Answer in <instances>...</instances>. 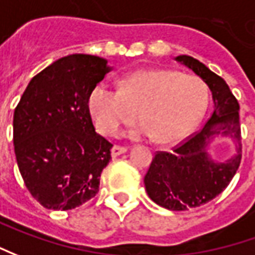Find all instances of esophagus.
Instances as JSON below:
<instances>
[{
  "mask_svg": "<svg viewBox=\"0 0 255 255\" xmlns=\"http://www.w3.org/2000/svg\"><path fill=\"white\" fill-rule=\"evenodd\" d=\"M124 152H127V148L126 146H121V145H114L113 149H111V155L113 156H119V155L124 154Z\"/></svg>",
  "mask_w": 255,
  "mask_h": 255,
  "instance_id": "34e87169",
  "label": "esophagus"
}]
</instances>
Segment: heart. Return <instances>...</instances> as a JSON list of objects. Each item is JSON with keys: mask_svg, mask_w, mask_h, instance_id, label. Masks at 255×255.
Returning <instances> with one entry per match:
<instances>
[{"mask_svg": "<svg viewBox=\"0 0 255 255\" xmlns=\"http://www.w3.org/2000/svg\"><path fill=\"white\" fill-rule=\"evenodd\" d=\"M209 101L206 83L175 70L149 69L127 76L120 90L97 84L89 94L87 107L96 129L107 136L142 120L138 132L155 135L162 144L175 142L188 134L205 114Z\"/></svg>", "mask_w": 255, "mask_h": 255, "instance_id": "1", "label": "heart"}]
</instances>
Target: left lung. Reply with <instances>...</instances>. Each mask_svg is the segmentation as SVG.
I'll list each match as a JSON object with an SVG mask.
<instances>
[{
	"mask_svg": "<svg viewBox=\"0 0 255 255\" xmlns=\"http://www.w3.org/2000/svg\"><path fill=\"white\" fill-rule=\"evenodd\" d=\"M175 60L202 77L215 101V110L206 124L173 146L171 152L156 151L145 173L148 196L159 206L180 212L205 205L227 188L242 161V127L239 101L223 79L192 56L182 55ZM215 136L232 137L238 144V155L223 164L210 160L206 148Z\"/></svg>",
	"mask_w": 255,
	"mask_h": 255,
	"instance_id": "8db88e82",
	"label": "left lung"
}]
</instances>
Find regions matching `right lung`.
Returning a JSON list of instances; mask_svg holds the SVG:
<instances>
[{
  "instance_id": "1",
  "label": "right lung",
  "mask_w": 255,
  "mask_h": 255,
  "mask_svg": "<svg viewBox=\"0 0 255 255\" xmlns=\"http://www.w3.org/2000/svg\"><path fill=\"white\" fill-rule=\"evenodd\" d=\"M107 60L70 55L32 79L13 113V146L23 183L40 205L70 210L96 196L113 144L96 132L89 94Z\"/></svg>"
}]
</instances>
